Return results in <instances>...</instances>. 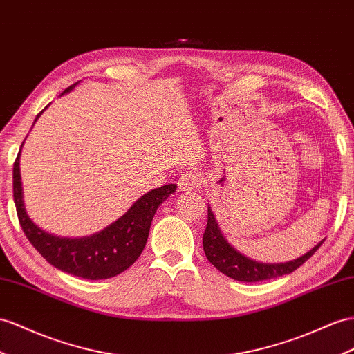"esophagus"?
<instances>
[{"mask_svg":"<svg viewBox=\"0 0 354 354\" xmlns=\"http://www.w3.org/2000/svg\"><path fill=\"white\" fill-rule=\"evenodd\" d=\"M202 184L201 175L196 174V171H184L178 180V187L180 192H194Z\"/></svg>","mask_w":354,"mask_h":354,"instance_id":"obj_1","label":"esophagus"}]
</instances>
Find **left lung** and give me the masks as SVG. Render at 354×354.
<instances>
[{"label":"left lung","instance_id":"obj_1","mask_svg":"<svg viewBox=\"0 0 354 354\" xmlns=\"http://www.w3.org/2000/svg\"><path fill=\"white\" fill-rule=\"evenodd\" d=\"M323 242L324 239L308 251L306 254L295 260L286 261V263H261V261L251 260L250 257L241 254L239 251H236L230 245L227 239L223 236L211 207H207V224L203 233L205 254L207 260H209L221 274L236 281H242V283H257V281H265L292 274L293 270H296L299 266H302L305 261L320 248Z\"/></svg>","mask_w":354,"mask_h":354}]
</instances>
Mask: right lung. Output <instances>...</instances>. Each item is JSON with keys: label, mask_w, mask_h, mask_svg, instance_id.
<instances>
[{"label": "right lung", "mask_w": 354, "mask_h": 354, "mask_svg": "<svg viewBox=\"0 0 354 354\" xmlns=\"http://www.w3.org/2000/svg\"><path fill=\"white\" fill-rule=\"evenodd\" d=\"M77 84L68 86L61 95L70 93ZM41 113L43 111L35 118V121ZM19 157L21 151L13 165V198L25 236L52 266L85 279L112 278L129 269L147 245L151 223L158 206L176 189L175 184L151 189L149 193L139 197L122 216L103 230L82 238H61L40 229L26 214Z\"/></svg>", "instance_id": "add662e5"}]
</instances>
